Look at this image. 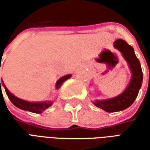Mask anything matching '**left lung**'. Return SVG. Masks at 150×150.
I'll use <instances>...</instances> for the list:
<instances>
[{
    "mask_svg": "<svg viewBox=\"0 0 150 150\" xmlns=\"http://www.w3.org/2000/svg\"><path fill=\"white\" fill-rule=\"evenodd\" d=\"M113 46L120 52H121L124 59L128 62L132 72V77L128 87L120 95L108 100H97L93 102V104L96 107L100 108L107 112H119L130 107L138 95L143 80L141 63L139 62V59L137 58L132 46H129L125 41L122 39L116 40L113 43Z\"/></svg>",
    "mask_w": 150,
    "mask_h": 150,
    "instance_id": "obj_1",
    "label": "left lung"
}]
</instances>
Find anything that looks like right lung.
Instances as JSON below:
<instances>
[{"label":"right lung","instance_id":"right-lung-1","mask_svg":"<svg viewBox=\"0 0 150 150\" xmlns=\"http://www.w3.org/2000/svg\"><path fill=\"white\" fill-rule=\"evenodd\" d=\"M71 75H67L62 76L61 78L59 79L58 81L56 82V89H59L62 84L63 83V82H65L67 79L71 78ZM1 84H2L5 88V92L8 96V99L10 100L13 104H14L16 107H18V108L20 109H22V110L29 111V112H31L34 113H42L43 111L46 109L47 108H49L50 106H51V104H53L52 102L50 101H42V102H29V101L23 100H21L19 98L16 97L14 95L12 94L10 91H8V88L5 87V85L4 84V83L2 81L1 79H0V89L1 90Z\"/></svg>","mask_w":150,"mask_h":150}]
</instances>
